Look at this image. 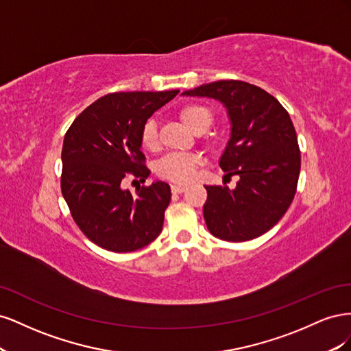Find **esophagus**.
<instances>
[{"instance_id":"1","label":"esophagus","mask_w":351,"mask_h":351,"mask_svg":"<svg viewBox=\"0 0 351 351\" xmlns=\"http://www.w3.org/2000/svg\"><path fill=\"white\" fill-rule=\"evenodd\" d=\"M186 186H182V184H173L171 186V192L174 193V195H180V193H183V192H186Z\"/></svg>"}]
</instances>
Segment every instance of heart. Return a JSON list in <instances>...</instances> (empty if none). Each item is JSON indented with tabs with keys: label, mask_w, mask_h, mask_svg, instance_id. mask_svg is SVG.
Masks as SVG:
<instances>
[{
	"label": "heart",
	"mask_w": 351,
	"mask_h": 351,
	"mask_svg": "<svg viewBox=\"0 0 351 351\" xmlns=\"http://www.w3.org/2000/svg\"><path fill=\"white\" fill-rule=\"evenodd\" d=\"M180 120L190 130L199 133L205 132L212 124L214 115L210 110L199 104H189L178 110ZM141 143L147 151H156L159 137L154 120H147L141 130ZM204 164V156L199 154H167L156 162V174L174 183H189L193 180L196 169Z\"/></svg>",
	"instance_id": "heart-1"
}]
</instances>
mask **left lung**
Listing matches in <instances>:
<instances>
[{"label":"left lung","instance_id":"obj_1","mask_svg":"<svg viewBox=\"0 0 351 351\" xmlns=\"http://www.w3.org/2000/svg\"><path fill=\"white\" fill-rule=\"evenodd\" d=\"M183 95L221 101L231 120L219 167L240 180L234 190L205 186L208 230L227 241L262 236L290 208L299 182L302 158L289 112L267 90L241 80L212 82Z\"/></svg>","mask_w":351,"mask_h":351}]
</instances>
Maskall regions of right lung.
Segmentation results:
<instances>
[{
    "label": "right lung",
    "instance_id": "1",
    "mask_svg": "<svg viewBox=\"0 0 351 351\" xmlns=\"http://www.w3.org/2000/svg\"><path fill=\"white\" fill-rule=\"evenodd\" d=\"M180 90L115 92L83 110L64 136L61 192L77 227L115 253L142 249L162 230L171 190L164 182L123 189L125 178L149 176L141 130ZM133 180V182H134Z\"/></svg>",
    "mask_w": 351,
    "mask_h": 351
}]
</instances>
